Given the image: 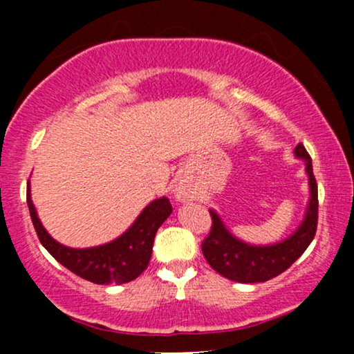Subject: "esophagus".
Masks as SVG:
<instances>
[{"mask_svg": "<svg viewBox=\"0 0 354 354\" xmlns=\"http://www.w3.org/2000/svg\"><path fill=\"white\" fill-rule=\"evenodd\" d=\"M186 196H188V191H186L185 188H178V191H176L178 200H185Z\"/></svg>", "mask_w": 354, "mask_h": 354, "instance_id": "obj_1", "label": "esophagus"}]
</instances>
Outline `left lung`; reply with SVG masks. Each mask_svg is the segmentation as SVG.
<instances>
[{
    "label": "left lung",
    "instance_id": "obj_1",
    "mask_svg": "<svg viewBox=\"0 0 354 354\" xmlns=\"http://www.w3.org/2000/svg\"><path fill=\"white\" fill-rule=\"evenodd\" d=\"M295 154L306 161L310 176L311 200L306 216L293 236L273 246H251L239 241L223 226L214 211L211 214V230L203 239L201 251L208 265L216 273L238 283H263L286 271L310 246L318 228V185L313 174L311 156L299 143Z\"/></svg>",
    "mask_w": 354,
    "mask_h": 354
}]
</instances>
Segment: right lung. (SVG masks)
Here are the masks:
<instances>
[{"mask_svg":"<svg viewBox=\"0 0 354 354\" xmlns=\"http://www.w3.org/2000/svg\"><path fill=\"white\" fill-rule=\"evenodd\" d=\"M26 201L36 234L48 253L75 274L96 284H123L133 281L143 273L151 259L154 234L173 211L168 198L154 200L151 205L146 206L135 225L123 236L103 246L73 250L56 243L43 228L31 203L30 188L26 193Z\"/></svg>","mask_w":354,"mask_h":354,"instance_id":"obj_1","label":"right lung"}]
</instances>
